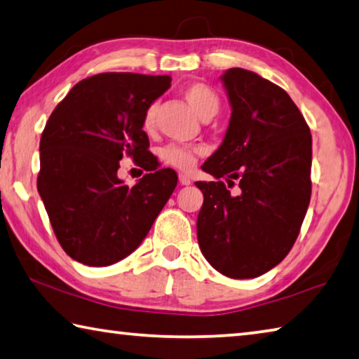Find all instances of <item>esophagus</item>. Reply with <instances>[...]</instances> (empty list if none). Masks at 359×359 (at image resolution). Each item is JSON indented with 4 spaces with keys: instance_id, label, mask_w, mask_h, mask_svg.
Segmentation results:
<instances>
[{
    "instance_id": "obj_1",
    "label": "esophagus",
    "mask_w": 359,
    "mask_h": 359,
    "mask_svg": "<svg viewBox=\"0 0 359 359\" xmlns=\"http://www.w3.org/2000/svg\"><path fill=\"white\" fill-rule=\"evenodd\" d=\"M179 182L182 185H190L191 184L190 177H188V175H185V174H179Z\"/></svg>"
}]
</instances>
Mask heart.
Instances as JSON below:
<instances>
[{
  "label": "heart",
  "instance_id": "obj_1",
  "mask_svg": "<svg viewBox=\"0 0 359 359\" xmlns=\"http://www.w3.org/2000/svg\"><path fill=\"white\" fill-rule=\"evenodd\" d=\"M184 98L188 104L196 112L203 120L212 118L214 115L220 111V98L215 93L214 88L203 82H194L187 85L184 88ZM155 117H156V104H150L145 109L142 117V128L144 131L151 133L155 128ZM199 154L198 147L193 145H179V144H169L166 147L160 150L161 161L168 166H172L180 171H191L196 165V155Z\"/></svg>",
  "mask_w": 359,
  "mask_h": 359
}]
</instances>
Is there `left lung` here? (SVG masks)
<instances>
[{"instance_id": "1", "label": "left lung", "mask_w": 359, "mask_h": 359, "mask_svg": "<svg viewBox=\"0 0 359 359\" xmlns=\"http://www.w3.org/2000/svg\"><path fill=\"white\" fill-rule=\"evenodd\" d=\"M231 106L223 142L196 182L204 194L198 242L204 258L231 278L263 276L287 257L311 203L312 136L278 85L242 68L222 74ZM238 180L231 194L221 182Z\"/></svg>"}]
</instances>
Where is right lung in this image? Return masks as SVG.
Returning <instances> with one entry per match:
<instances>
[{
    "label": "right lung",
    "instance_id": "add662e5",
    "mask_svg": "<svg viewBox=\"0 0 359 359\" xmlns=\"http://www.w3.org/2000/svg\"><path fill=\"white\" fill-rule=\"evenodd\" d=\"M169 87V76L104 72L76 83L48 117L38 191L60 245L79 263L128 257L171 198L177 174L158 169L142 130L145 109ZM125 154L149 171L135 187L116 175Z\"/></svg>",
    "mask_w": 359,
    "mask_h": 359
}]
</instances>
